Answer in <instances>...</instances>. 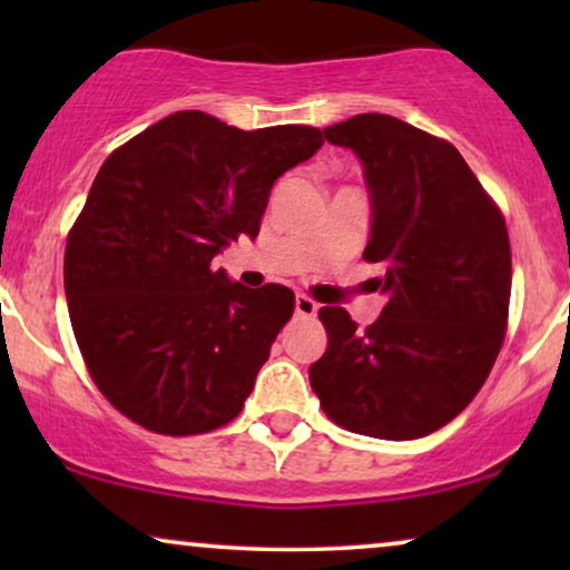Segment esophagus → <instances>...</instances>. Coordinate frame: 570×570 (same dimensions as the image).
<instances>
[{"mask_svg": "<svg viewBox=\"0 0 570 570\" xmlns=\"http://www.w3.org/2000/svg\"><path fill=\"white\" fill-rule=\"evenodd\" d=\"M316 311H318L316 301H311L308 295H303V293L295 295V314H298L301 318H311V316H316Z\"/></svg>", "mask_w": 570, "mask_h": 570, "instance_id": "obj_1", "label": "esophagus"}]
</instances>
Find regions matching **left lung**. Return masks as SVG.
Returning <instances> with one entry per match:
<instances>
[{
	"label": "left lung",
	"instance_id": "left-lung-1",
	"mask_svg": "<svg viewBox=\"0 0 570 570\" xmlns=\"http://www.w3.org/2000/svg\"><path fill=\"white\" fill-rule=\"evenodd\" d=\"M363 163L371 236L386 306L361 332L345 308L318 311L326 353L311 389L347 431L412 441L474 400L501 353L511 298L505 220L446 139L386 114L324 129Z\"/></svg>",
	"mask_w": 570,
	"mask_h": 570
}]
</instances>
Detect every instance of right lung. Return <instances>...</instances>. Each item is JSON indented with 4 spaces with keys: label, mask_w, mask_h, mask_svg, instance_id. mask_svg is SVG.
<instances>
[{
    "label": "right lung",
    "mask_w": 570,
    "mask_h": 570,
    "mask_svg": "<svg viewBox=\"0 0 570 570\" xmlns=\"http://www.w3.org/2000/svg\"><path fill=\"white\" fill-rule=\"evenodd\" d=\"M322 145L314 127L244 131L178 111L108 155L69 230L65 293L85 365L121 415L163 435L238 415L295 295L233 283L213 259L256 238L272 186Z\"/></svg>",
    "instance_id": "right-lung-1"
}]
</instances>
